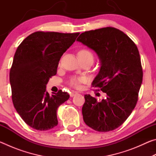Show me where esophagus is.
<instances>
[{
  "label": "esophagus",
  "mask_w": 156,
  "mask_h": 156,
  "mask_svg": "<svg viewBox=\"0 0 156 156\" xmlns=\"http://www.w3.org/2000/svg\"><path fill=\"white\" fill-rule=\"evenodd\" d=\"M76 94H78V92H77V91H73L71 92V94H70V96H71V97H73L74 96H76Z\"/></svg>",
  "instance_id": "34e87169"
}]
</instances>
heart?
Here are the masks:
<instances>
[{
  "label": "heart",
  "mask_w": 156,
  "mask_h": 156,
  "mask_svg": "<svg viewBox=\"0 0 156 156\" xmlns=\"http://www.w3.org/2000/svg\"><path fill=\"white\" fill-rule=\"evenodd\" d=\"M78 56L80 58H93V54L87 49H81L78 52ZM85 81V78L83 76H72L69 80V84L71 86L75 88H78L80 87V84L82 83H84Z\"/></svg>",
  "instance_id": "b5f03b06"
}]
</instances>
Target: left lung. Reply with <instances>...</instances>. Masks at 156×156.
<instances>
[{
    "label": "left lung",
    "instance_id": "1",
    "mask_svg": "<svg viewBox=\"0 0 156 156\" xmlns=\"http://www.w3.org/2000/svg\"><path fill=\"white\" fill-rule=\"evenodd\" d=\"M77 41L99 56L101 67L91 85L107 94L100 102L84 95V122L97 131L114 130L127 119L138 102L143 77L138 47L123 31L111 27L84 31Z\"/></svg>",
    "mask_w": 156,
    "mask_h": 156
}]
</instances>
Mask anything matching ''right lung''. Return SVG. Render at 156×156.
Segmentation results:
<instances>
[{
    "label": "right lung",
    "instance_id": "add662e5",
    "mask_svg": "<svg viewBox=\"0 0 156 156\" xmlns=\"http://www.w3.org/2000/svg\"><path fill=\"white\" fill-rule=\"evenodd\" d=\"M79 34L36 31L18 47L9 73L12 102L31 128L47 131L58 125L57 109L69 95L62 90L49 95L46 84L56 74L60 58Z\"/></svg>",
    "mask_w": 156,
    "mask_h": 156
}]
</instances>
